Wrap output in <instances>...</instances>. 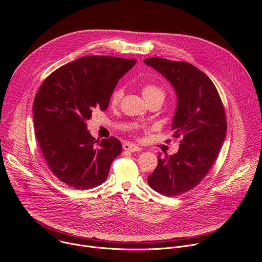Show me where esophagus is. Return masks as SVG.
Returning <instances> with one entry per match:
<instances>
[{"mask_svg": "<svg viewBox=\"0 0 262 262\" xmlns=\"http://www.w3.org/2000/svg\"><path fill=\"white\" fill-rule=\"evenodd\" d=\"M123 149L124 150H128L130 152H136V151H140L141 148L133 143H129V142H125L123 143Z\"/></svg>", "mask_w": 262, "mask_h": 262, "instance_id": "1", "label": "esophagus"}]
</instances>
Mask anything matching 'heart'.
Masks as SVG:
<instances>
[{
  "label": "heart",
  "instance_id": "b5f03b06",
  "mask_svg": "<svg viewBox=\"0 0 262 262\" xmlns=\"http://www.w3.org/2000/svg\"><path fill=\"white\" fill-rule=\"evenodd\" d=\"M142 95L146 101H150L152 99H165V91L155 84H145L142 87ZM122 96L123 89L121 87H118L113 91V93H112L111 100L114 104H116L120 101Z\"/></svg>",
  "mask_w": 262,
  "mask_h": 262
}]
</instances>
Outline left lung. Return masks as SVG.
I'll list each match as a JSON object with an SVG mask.
<instances>
[{
	"instance_id": "left-lung-1",
	"label": "left lung",
	"mask_w": 262,
	"mask_h": 262,
	"mask_svg": "<svg viewBox=\"0 0 262 262\" xmlns=\"http://www.w3.org/2000/svg\"><path fill=\"white\" fill-rule=\"evenodd\" d=\"M143 62L172 85L177 97L173 137L181 138L175 155L159 156L147 181L163 195L179 196L198 185L216 160L227 132L225 111L213 83L194 65L158 57Z\"/></svg>"
}]
</instances>
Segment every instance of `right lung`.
<instances>
[{
	"label": "right lung",
	"instance_id": "1",
	"mask_svg": "<svg viewBox=\"0 0 262 262\" xmlns=\"http://www.w3.org/2000/svg\"><path fill=\"white\" fill-rule=\"evenodd\" d=\"M136 59L88 56L55 70L33 103L36 139L51 171L78 190L101 184L122 145L114 137L96 140L86 121L105 111L118 81Z\"/></svg>",
	"mask_w": 262,
	"mask_h": 262
}]
</instances>
